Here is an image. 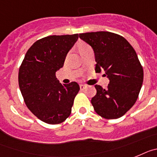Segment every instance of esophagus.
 <instances>
[{
	"mask_svg": "<svg viewBox=\"0 0 157 157\" xmlns=\"http://www.w3.org/2000/svg\"><path fill=\"white\" fill-rule=\"evenodd\" d=\"M86 85H84V84H80V88L81 90H84V89H85V88H86Z\"/></svg>",
	"mask_w": 157,
	"mask_h": 157,
	"instance_id": "1",
	"label": "esophagus"
}]
</instances>
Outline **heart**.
Here are the masks:
<instances>
[{"label": "heart", "instance_id": "obj_1", "mask_svg": "<svg viewBox=\"0 0 157 157\" xmlns=\"http://www.w3.org/2000/svg\"><path fill=\"white\" fill-rule=\"evenodd\" d=\"M88 47H89V46L86 44H80V46H79V50H80V51H82V50H85V49L88 48Z\"/></svg>", "mask_w": 157, "mask_h": 157}]
</instances>
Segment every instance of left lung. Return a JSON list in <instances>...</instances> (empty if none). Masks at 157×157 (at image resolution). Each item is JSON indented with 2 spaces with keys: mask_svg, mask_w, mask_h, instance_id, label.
<instances>
[{
  "mask_svg": "<svg viewBox=\"0 0 157 157\" xmlns=\"http://www.w3.org/2000/svg\"><path fill=\"white\" fill-rule=\"evenodd\" d=\"M79 36L93 48L95 72H103L110 80L107 89L95 85L97 93L91 101L94 110L107 119L123 116L137 101L144 78L135 50L122 35L109 31Z\"/></svg>",
  "mask_w": 157,
  "mask_h": 157,
  "instance_id": "obj_1",
  "label": "left lung"
}]
</instances>
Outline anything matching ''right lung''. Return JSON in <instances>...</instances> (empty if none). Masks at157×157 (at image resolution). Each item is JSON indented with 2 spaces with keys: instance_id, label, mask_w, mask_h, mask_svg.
<instances>
[{
  "instance_id": "add662e5",
  "label": "right lung",
  "mask_w": 157,
  "mask_h": 157,
  "mask_svg": "<svg viewBox=\"0 0 157 157\" xmlns=\"http://www.w3.org/2000/svg\"><path fill=\"white\" fill-rule=\"evenodd\" d=\"M78 39V34L50 35L28 49L19 69V86L24 103L41 121L62 123L70 115L80 86L77 82L62 84L56 72Z\"/></svg>"
}]
</instances>
